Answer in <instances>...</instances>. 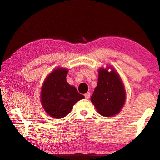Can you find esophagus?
Returning a JSON list of instances; mask_svg holds the SVG:
<instances>
[{"label": "esophagus", "mask_w": 160, "mask_h": 160, "mask_svg": "<svg viewBox=\"0 0 160 160\" xmlns=\"http://www.w3.org/2000/svg\"><path fill=\"white\" fill-rule=\"evenodd\" d=\"M90 95H91V94H90V92H87L86 94H85V97L86 99H89V98H90Z\"/></svg>", "instance_id": "obj_1"}]
</instances>
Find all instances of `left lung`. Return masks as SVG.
<instances>
[{"label":"left lung","mask_w":160,"mask_h":160,"mask_svg":"<svg viewBox=\"0 0 160 160\" xmlns=\"http://www.w3.org/2000/svg\"><path fill=\"white\" fill-rule=\"evenodd\" d=\"M125 99V89L117 72L99 69L98 82L91 97L97 112L106 117L114 116L120 112Z\"/></svg>","instance_id":"left-lung-1"}]
</instances>
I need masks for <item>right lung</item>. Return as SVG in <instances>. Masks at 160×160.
Instances as JSON below:
<instances>
[{
	"label": "right lung",
	"instance_id": "add662e5",
	"mask_svg": "<svg viewBox=\"0 0 160 160\" xmlns=\"http://www.w3.org/2000/svg\"><path fill=\"white\" fill-rule=\"evenodd\" d=\"M68 70L58 68L48 75L42 88V104L48 115L55 118H63L73 105L84 99L76 88L66 82Z\"/></svg>",
	"mask_w": 160,
	"mask_h": 160
}]
</instances>
